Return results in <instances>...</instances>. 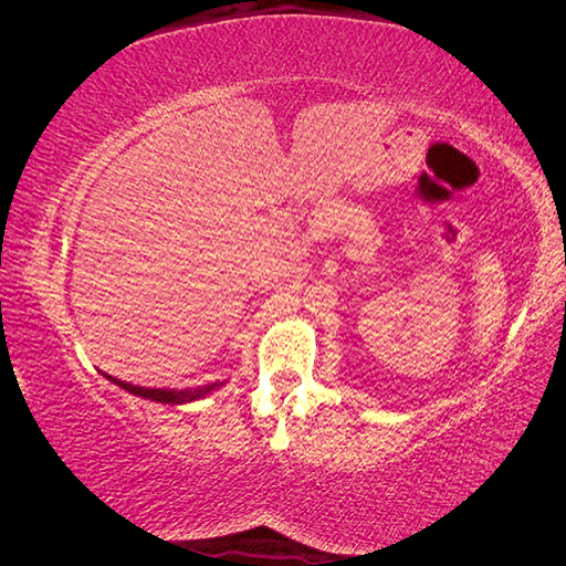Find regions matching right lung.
<instances>
[{"mask_svg":"<svg viewBox=\"0 0 566 566\" xmlns=\"http://www.w3.org/2000/svg\"><path fill=\"white\" fill-rule=\"evenodd\" d=\"M106 375V373H104ZM111 382H115L117 387H123L125 391L134 394V397H142V399H150V401H158V403H172V406H181V403H191L198 401L202 397H208L210 391H214L217 387H221L224 382H212V385H205V387H196V389H150V387H139V385H132L125 380H115L113 375H106Z\"/></svg>","mask_w":566,"mask_h":566,"instance_id":"right-lung-1","label":"right lung"}]
</instances>
